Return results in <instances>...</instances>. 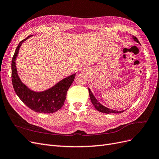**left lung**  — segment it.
I'll use <instances>...</instances> for the list:
<instances>
[{
	"instance_id": "8db88e82",
	"label": "left lung",
	"mask_w": 159,
	"mask_h": 159,
	"mask_svg": "<svg viewBox=\"0 0 159 159\" xmlns=\"http://www.w3.org/2000/svg\"><path fill=\"white\" fill-rule=\"evenodd\" d=\"M133 36V39L134 40V41H135L136 42L139 43V44H140V43H139V40H138V39L135 36ZM88 90H89V97H90V99H91V103H92L93 105H94L95 108L97 109L98 111H99L102 112V113H120L123 112L125 111V110H123V111H116V110L111 109H109L106 107H105L104 105H103L102 104H101L97 100V99L95 98V96L93 95L92 92H91L89 88H88Z\"/></svg>"
}]
</instances>
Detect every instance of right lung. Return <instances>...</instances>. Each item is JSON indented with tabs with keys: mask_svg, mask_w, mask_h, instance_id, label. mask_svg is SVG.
Returning a JSON list of instances; mask_svg holds the SVG:
<instances>
[{
	"mask_svg": "<svg viewBox=\"0 0 159 159\" xmlns=\"http://www.w3.org/2000/svg\"><path fill=\"white\" fill-rule=\"evenodd\" d=\"M19 43L12 60V82L14 91L22 102L37 113H52L63 106L69 88L75 79L76 73L61 80L52 88L42 91H34L28 88L19 78L16 66V60L22 43L28 38Z\"/></svg>",
	"mask_w": 159,
	"mask_h": 159,
	"instance_id": "add662e5",
	"label": "right lung"
}]
</instances>
